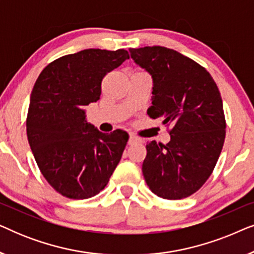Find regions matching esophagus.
I'll use <instances>...</instances> for the list:
<instances>
[{"label":"esophagus","instance_id":"1","mask_svg":"<svg viewBox=\"0 0 254 254\" xmlns=\"http://www.w3.org/2000/svg\"><path fill=\"white\" fill-rule=\"evenodd\" d=\"M140 141H141L140 137L136 136V135H134V134H130L129 135V141H128V143L133 144V143H136V142H140Z\"/></svg>","mask_w":254,"mask_h":254}]
</instances>
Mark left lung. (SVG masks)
Instances as JSON below:
<instances>
[{"label": "left lung", "instance_id": "left-lung-1", "mask_svg": "<svg viewBox=\"0 0 254 254\" xmlns=\"http://www.w3.org/2000/svg\"><path fill=\"white\" fill-rule=\"evenodd\" d=\"M135 64L151 75L148 116L170 126L169 143L147 144L142 172L152 193L180 200L200 190L216 165L225 118L216 83L202 65L162 46L129 48Z\"/></svg>", "mask_w": 254, "mask_h": 254}]
</instances>
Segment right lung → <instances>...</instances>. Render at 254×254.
Wrapping results in <instances>:
<instances>
[{
  "mask_svg": "<svg viewBox=\"0 0 254 254\" xmlns=\"http://www.w3.org/2000/svg\"><path fill=\"white\" fill-rule=\"evenodd\" d=\"M129 54L125 50H84L51 62L31 93L26 133L38 168L53 189L69 199L95 196L105 189L128 141L86 123L84 106L102 93L107 72Z\"/></svg>",
  "mask_w": 254,
  "mask_h": 254,
  "instance_id": "right-lung-1",
  "label": "right lung"
}]
</instances>
